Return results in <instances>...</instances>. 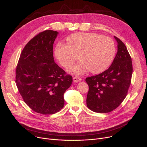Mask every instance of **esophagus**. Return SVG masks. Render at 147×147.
Returning <instances> with one entry per match:
<instances>
[{"label":"esophagus","instance_id":"34e87169","mask_svg":"<svg viewBox=\"0 0 147 147\" xmlns=\"http://www.w3.org/2000/svg\"><path fill=\"white\" fill-rule=\"evenodd\" d=\"M81 80H82V79L80 78H78V77H74V78H73V81L74 82L78 83V82H80Z\"/></svg>","mask_w":147,"mask_h":147}]
</instances>
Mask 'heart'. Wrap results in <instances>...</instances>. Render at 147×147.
<instances>
[{
    "instance_id": "b5f03b06",
    "label": "heart",
    "mask_w": 147,
    "mask_h": 147,
    "mask_svg": "<svg viewBox=\"0 0 147 147\" xmlns=\"http://www.w3.org/2000/svg\"><path fill=\"white\" fill-rule=\"evenodd\" d=\"M68 44L58 42L55 54L62 66L70 67L78 59L80 61L69 68L74 75L101 73L109 67L115 55V46L112 38L95 33H78L67 38Z\"/></svg>"
}]
</instances>
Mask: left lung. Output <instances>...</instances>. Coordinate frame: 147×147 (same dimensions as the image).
<instances>
[{
	"label": "left lung",
	"mask_w": 147,
	"mask_h": 147,
	"mask_svg": "<svg viewBox=\"0 0 147 147\" xmlns=\"http://www.w3.org/2000/svg\"><path fill=\"white\" fill-rule=\"evenodd\" d=\"M117 52L111 66L101 74L86 79L89 86L86 104L96 113H110L127 95L133 72L132 59L126 46L119 38Z\"/></svg>",
	"instance_id": "left-lung-1"
}]
</instances>
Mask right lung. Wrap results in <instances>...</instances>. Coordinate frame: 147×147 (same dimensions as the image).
<instances>
[{
	"label": "right lung",
	"instance_id": "right-lung-1",
	"mask_svg": "<svg viewBox=\"0 0 147 147\" xmlns=\"http://www.w3.org/2000/svg\"><path fill=\"white\" fill-rule=\"evenodd\" d=\"M58 33L45 30L25 46L16 68L15 83L25 103L34 111L55 114L64 105V94L72 76L54 62L53 45Z\"/></svg>",
	"mask_w": 147,
	"mask_h": 147
}]
</instances>
